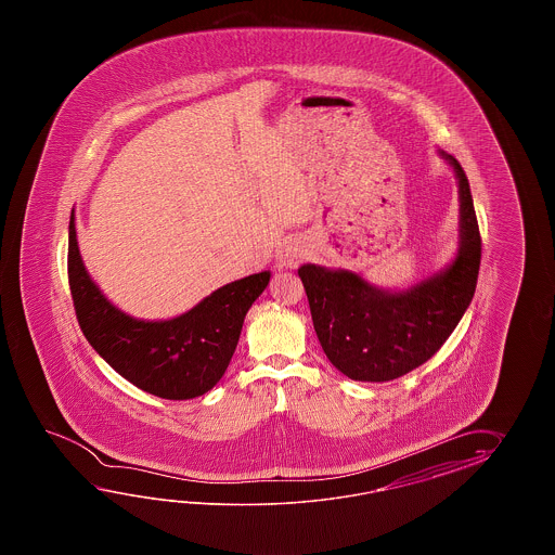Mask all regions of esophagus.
I'll use <instances>...</instances> for the list:
<instances>
[{
  "mask_svg": "<svg viewBox=\"0 0 555 555\" xmlns=\"http://www.w3.org/2000/svg\"><path fill=\"white\" fill-rule=\"evenodd\" d=\"M304 260V249L297 246L295 242H287L280 254H278V266L285 268V270H294Z\"/></svg>",
  "mask_w": 555,
  "mask_h": 555,
  "instance_id": "esophagus-1",
  "label": "esophagus"
}]
</instances>
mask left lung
<instances>
[{
    "mask_svg": "<svg viewBox=\"0 0 555 555\" xmlns=\"http://www.w3.org/2000/svg\"><path fill=\"white\" fill-rule=\"evenodd\" d=\"M440 156L454 168L461 194V246L447 270L402 292L378 289L347 270L313 263L297 270L323 351L353 380L383 383L423 365L470 306L482 240L461 163L444 151Z\"/></svg>",
    "mask_w": 555,
    "mask_h": 555,
    "instance_id": "obj_1",
    "label": "left lung"
}]
</instances>
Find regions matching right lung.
I'll return each instance as SVG.
<instances>
[{
    "label": "right lung",
    "mask_w": 555,
    "mask_h": 555,
    "mask_svg": "<svg viewBox=\"0 0 555 555\" xmlns=\"http://www.w3.org/2000/svg\"><path fill=\"white\" fill-rule=\"evenodd\" d=\"M67 272L75 313L94 351L134 387L168 401L201 397L222 378L244 318L272 275L254 273L228 283L175 319L130 318L101 294L85 270L73 212Z\"/></svg>",
    "instance_id": "obj_1"
}]
</instances>
